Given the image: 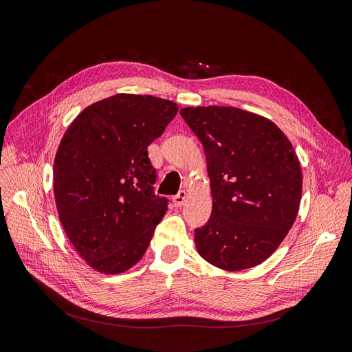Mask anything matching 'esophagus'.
<instances>
[{"instance_id": "esophagus-1", "label": "esophagus", "mask_w": 352, "mask_h": 352, "mask_svg": "<svg viewBox=\"0 0 352 352\" xmlns=\"http://www.w3.org/2000/svg\"><path fill=\"white\" fill-rule=\"evenodd\" d=\"M186 200H187V192L182 190V191H179L174 198H173V201H174V204H175V207H181V206H184V203H186Z\"/></svg>"}]
</instances>
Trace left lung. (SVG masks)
<instances>
[{
	"label": "left lung",
	"mask_w": 352,
	"mask_h": 352,
	"mask_svg": "<svg viewBox=\"0 0 352 352\" xmlns=\"http://www.w3.org/2000/svg\"><path fill=\"white\" fill-rule=\"evenodd\" d=\"M203 144L211 217L195 228L198 254L237 272L265 262L294 226L302 171L287 136L267 118L233 106L179 111Z\"/></svg>",
	"instance_id": "8db88e82"
}]
</instances>
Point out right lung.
Listing matches in <instances>:
<instances>
[{"instance_id":"obj_1","label":"right lung","mask_w":352,"mask_h":352,"mask_svg":"<svg viewBox=\"0 0 352 352\" xmlns=\"http://www.w3.org/2000/svg\"><path fill=\"white\" fill-rule=\"evenodd\" d=\"M177 112L171 100L118 94L87 106L60 141L53 166L58 219L94 270L124 273L146 252L168 206L155 195L148 146Z\"/></svg>"}]
</instances>
